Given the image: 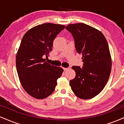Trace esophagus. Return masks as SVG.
I'll return each mask as SVG.
<instances>
[{
  "instance_id": "34e87169",
  "label": "esophagus",
  "mask_w": 124,
  "mask_h": 124,
  "mask_svg": "<svg viewBox=\"0 0 124 124\" xmlns=\"http://www.w3.org/2000/svg\"><path fill=\"white\" fill-rule=\"evenodd\" d=\"M63 70L65 71V70H68V69H69V68H63Z\"/></svg>"
}]
</instances>
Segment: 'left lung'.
<instances>
[{
    "label": "left lung",
    "instance_id": "8db88e82",
    "mask_svg": "<svg viewBox=\"0 0 124 124\" xmlns=\"http://www.w3.org/2000/svg\"><path fill=\"white\" fill-rule=\"evenodd\" d=\"M66 29L73 36L83 62L82 68L72 66L76 76L70 80L71 89L81 99H92L103 90L110 75L112 60L107 41L101 31L86 24H71Z\"/></svg>",
    "mask_w": 124,
    "mask_h": 124
}]
</instances>
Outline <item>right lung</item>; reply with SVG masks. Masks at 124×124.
<instances>
[{
    "instance_id": "add662e5",
    "label": "right lung",
    "mask_w": 124,
    "mask_h": 124,
    "mask_svg": "<svg viewBox=\"0 0 124 124\" xmlns=\"http://www.w3.org/2000/svg\"><path fill=\"white\" fill-rule=\"evenodd\" d=\"M65 26L44 23L31 28L24 35L16 55V68L23 89L37 99L46 98L54 92L63 70L50 65L48 58L53 41Z\"/></svg>"
}]
</instances>
